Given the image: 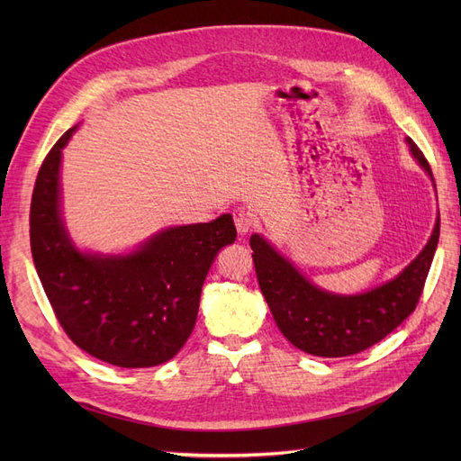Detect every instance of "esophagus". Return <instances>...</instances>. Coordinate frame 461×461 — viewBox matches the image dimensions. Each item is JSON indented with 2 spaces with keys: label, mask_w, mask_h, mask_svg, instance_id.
<instances>
[{
  "label": "esophagus",
  "mask_w": 461,
  "mask_h": 461,
  "mask_svg": "<svg viewBox=\"0 0 461 461\" xmlns=\"http://www.w3.org/2000/svg\"><path fill=\"white\" fill-rule=\"evenodd\" d=\"M232 217H234L236 230H239L240 236H244V234H248L249 230H252V227H254V217H252V213H248L246 209H234Z\"/></svg>",
  "instance_id": "obj_1"
}]
</instances>
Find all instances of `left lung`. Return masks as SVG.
<instances>
[{
    "label": "left lung",
    "mask_w": 461,
    "mask_h": 461,
    "mask_svg": "<svg viewBox=\"0 0 461 461\" xmlns=\"http://www.w3.org/2000/svg\"><path fill=\"white\" fill-rule=\"evenodd\" d=\"M413 158L432 176L423 151L408 138ZM437 219L423 252L396 278L364 294L339 296L312 285L275 248L252 234L258 283L267 300L276 327L300 350L319 357H344L364 352L393 332L413 313L427 281L438 244Z\"/></svg>",
    "instance_id": "1"
}]
</instances>
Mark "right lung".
I'll use <instances>...</instances> for the list:
<instances>
[{
    "label": "right lung",
    "mask_w": 461,
    "mask_h": 461,
    "mask_svg": "<svg viewBox=\"0 0 461 461\" xmlns=\"http://www.w3.org/2000/svg\"><path fill=\"white\" fill-rule=\"evenodd\" d=\"M41 163L31 203V249L59 325L80 350L138 369L178 354L196 325L202 286L219 249L236 240L230 215L165 229L129 256L82 254L61 221V149Z\"/></svg>",
    "instance_id": "1"
}]
</instances>
